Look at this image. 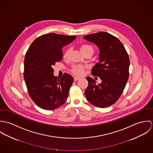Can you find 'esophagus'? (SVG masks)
<instances>
[{"label": "esophagus", "mask_w": 153, "mask_h": 153, "mask_svg": "<svg viewBox=\"0 0 153 153\" xmlns=\"http://www.w3.org/2000/svg\"><path fill=\"white\" fill-rule=\"evenodd\" d=\"M79 79H80V78L77 77V76H75V77H74V81H78V80H79Z\"/></svg>", "instance_id": "obj_1"}]
</instances>
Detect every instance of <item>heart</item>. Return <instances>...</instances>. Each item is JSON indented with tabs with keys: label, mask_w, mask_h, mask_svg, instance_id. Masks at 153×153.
Listing matches in <instances>:
<instances>
[{
	"label": "heart",
	"mask_w": 153,
	"mask_h": 153,
	"mask_svg": "<svg viewBox=\"0 0 153 153\" xmlns=\"http://www.w3.org/2000/svg\"><path fill=\"white\" fill-rule=\"evenodd\" d=\"M80 50L84 54H85L87 52H91L92 53L94 52L93 47L89 44H84L81 45L80 46ZM70 52H71L70 49H67L66 50L63 55V57L64 59H67L68 58ZM71 71L72 74H74V75H75L76 76H81L84 73V66L80 65L74 66L72 68Z\"/></svg>",
	"instance_id": "heart-1"
}]
</instances>
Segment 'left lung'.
Masks as SVG:
<instances>
[{
    "mask_svg": "<svg viewBox=\"0 0 153 153\" xmlns=\"http://www.w3.org/2000/svg\"><path fill=\"white\" fill-rule=\"evenodd\" d=\"M100 48V62L93 66L91 74L100 77L97 85L91 77L85 91L88 101L95 107L105 108L115 104L121 97L129 77L130 59L123 44L115 36L100 32L84 36Z\"/></svg>",
    "mask_w": 153,
    "mask_h": 153,
    "instance_id": "8db88e82",
    "label": "left lung"
}]
</instances>
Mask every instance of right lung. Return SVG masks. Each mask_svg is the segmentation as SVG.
<instances>
[{
  "label": "right lung",
  "mask_w": 153,
  "mask_h": 153,
  "mask_svg": "<svg viewBox=\"0 0 153 153\" xmlns=\"http://www.w3.org/2000/svg\"><path fill=\"white\" fill-rule=\"evenodd\" d=\"M76 36L50 33L34 40L24 60L23 77L29 96L40 108L56 109L67 100L73 77L64 74L60 78L53 75L52 66L62 58V48Z\"/></svg>",
  "instance_id": "1"
}]
</instances>
